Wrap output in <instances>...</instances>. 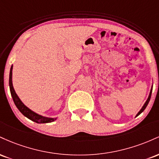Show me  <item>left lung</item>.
Listing matches in <instances>:
<instances>
[{
	"label": "left lung",
	"mask_w": 159,
	"mask_h": 159,
	"mask_svg": "<svg viewBox=\"0 0 159 159\" xmlns=\"http://www.w3.org/2000/svg\"><path fill=\"white\" fill-rule=\"evenodd\" d=\"M152 87H151V90H150V92H149V96H148V98H147V101H146V102L144 103V105H143V107H141V109H140V110L139 111V112L138 113V114H137V115H136V116H138V115H140V114H141L142 112H143V111L145 110V108L146 107H147V105H148L149 104V100H150V98H151V95H152Z\"/></svg>",
	"instance_id": "obj_1"
}]
</instances>
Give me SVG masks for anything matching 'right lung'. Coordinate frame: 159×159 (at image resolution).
Wrapping results in <instances>:
<instances>
[{
    "mask_svg": "<svg viewBox=\"0 0 159 159\" xmlns=\"http://www.w3.org/2000/svg\"><path fill=\"white\" fill-rule=\"evenodd\" d=\"M12 65L10 68V79H9V84H10V90L11 93V96H12V99H13L14 103H15L16 106L19 109L20 112L24 116H26L29 120H32V121L35 122L37 123H52L57 119V117H47V116H42L36 114V112L30 110L29 107H27L26 105L24 104L21 100L20 99L18 95L16 94L15 90H14L13 85H12Z\"/></svg>",
    "mask_w": 159,
    "mask_h": 159,
    "instance_id": "add662e5",
    "label": "right lung"
}]
</instances>
